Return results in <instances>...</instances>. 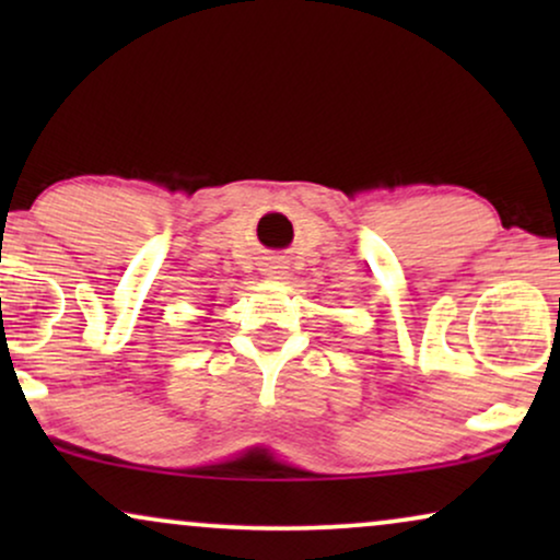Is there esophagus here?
Returning a JSON list of instances; mask_svg holds the SVG:
<instances>
[{
    "label": "esophagus",
    "mask_w": 560,
    "mask_h": 560,
    "mask_svg": "<svg viewBox=\"0 0 560 560\" xmlns=\"http://www.w3.org/2000/svg\"><path fill=\"white\" fill-rule=\"evenodd\" d=\"M267 278H272V280H280L282 275H285V265L282 262H278V259H272V262H267L265 265V270H262Z\"/></svg>",
    "instance_id": "1"
}]
</instances>
